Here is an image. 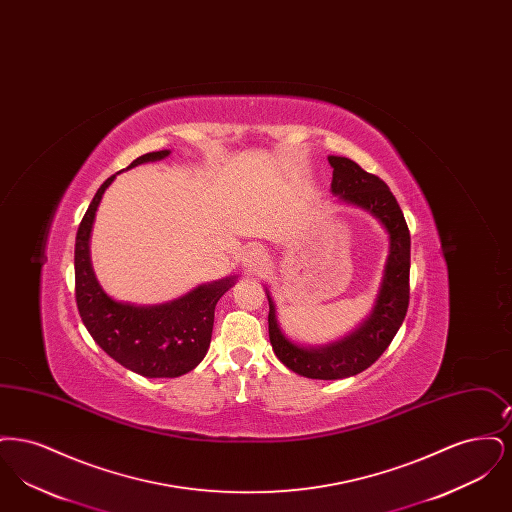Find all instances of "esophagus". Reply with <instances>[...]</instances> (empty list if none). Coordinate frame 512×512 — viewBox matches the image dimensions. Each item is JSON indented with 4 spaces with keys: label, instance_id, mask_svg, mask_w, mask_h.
<instances>
[{
    "label": "esophagus",
    "instance_id": "1",
    "mask_svg": "<svg viewBox=\"0 0 512 512\" xmlns=\"http://www.w3.org/2000/svg\"><path fill=\"white\" fill-rule=\"evenodd\" d=\"M268 263V253L263 247H251L244 255V267L251 272H257Z\"/></svg>",
    "mask_w": 512,
    "mask_h": 512
}]
</instances>
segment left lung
<instances>
[{
	"label": "left lung",
	"mask_w": 512,
	"mask_h": 512,
	"mask_svg": "<svg viewBox=\"0 0 512 512\" xmlns=\"http://www.w3.org/2000/svg\"><path fill=\"white\" fill-rule=\"evenodd\" d=\"M332 194L341 203L353 205L378 220L390 238V253L384 267L380 292L370 315L345 338L326 345H303L290 340L276 318V305L268 292V338L274 355L299 376L315 380L349 378L376 363L388 349L409 307L411 234L403 211L390 188L378 176L363 171L347 157H328Z\"/></svg>",
	"instance_id": "left-lung-1"
}]
</instances>
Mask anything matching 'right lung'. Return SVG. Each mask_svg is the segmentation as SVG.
<instances>
[{
	"label": "right lung",
	"instance_id": "right-lung-1",
	"mask_svg": "<svg viewBox=\"0 0 512 512\" xmlns=\"http://www.w3.org/2000/svg\"><path fill=\"white\" fill-rule=\"evenodd\" d=\"M169 155V149L151 151L132 161L128 169ZM117 174L99 186L76 232L74 290L78 313L99 347L124 368L146 378H176L194 370L207 355L215 307L236 284V276L201 284L161 305L122 303L107 295L94 274L90 236L99 201Z\"/></svg>",
	"mask_w": 512,
	"mask_h": 512
}]
</instances>
